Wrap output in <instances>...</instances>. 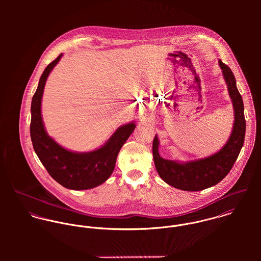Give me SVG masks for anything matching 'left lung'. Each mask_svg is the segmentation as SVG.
Listing matches in <instances>:
<instances>
[{"mask_svg":"<svg viewBox=\"0 0 261 261\" xmlns=\"http://www.w3.org/2000/svg\"><path fill=\"white\" fill-rule=\"evenodd\" d=\"M218 63L234 111L233 127L223 147L211 155L180 162L166 160L160 155V141L156 135L152 142L153 163L159 176L170 186L183 191H201L221 182L232 169L243 147L246 129L243 100L231 69L221 60Z\"/></svg>","mask_w":261,"mask_h":261,"instance_id":"obj_1","label":"left lung"}]
</instances>
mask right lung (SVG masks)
<instances>
[{"instance_id": "add662e5", "label": "right lung", "mask_w": 261, "mask_h": 261, "mask_svg": "<svg viewBox=\"0 0 261 261\" xmlns=\"http://www.w3.org/2000/svg\"><path fill=\"white\" fill-rule=\"evenodd\" d=\"M62 55L52 61L40 77L31 103V140L42 165L61 186L76 191L92 189L111 177L117 154L136 128V121L117 127L105 145L91 151H73L63 148L53 140L46 132L41 105L46 80Z\"/></svg>"}]
</instances>
